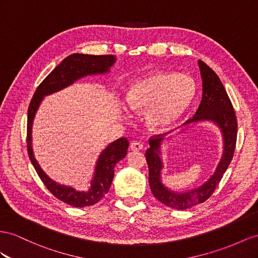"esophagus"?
Returning a JSON list of instances; mask_svg holds the SVG:
<instances>
[{
    "instance_id": "obj_1",
    "label": "esophagus",
    "mask_w": 258,
    "mask_h": 258,
    "mask_svg": "<svg viewBox=\"0 0 258 258\" xmlns=\"http://www.w3.org/2000/svg\"><path fill=\"white\" fill-rule=\"evenodd\" d=\"M143 147H144V145L140 142H132L131 146H130L131 150H142Z\"/></svg>"
}]
</instances>
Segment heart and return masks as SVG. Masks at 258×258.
Returning <instances> with one entry per match:
<instances>
[{"instance_id":"b5f03b06","label":"heart","mask_w":258,"mask_h":258,"mask_svg":"<svg viewBox=\"0 0 258 258\" xmlns=\"http://www.w3.org/2000/svg\"><path fill=\"white\" fill-rule=\"evenodd\" d=\"M196 94L194 79L185 74L155 72L132 83L127 90L128 108L146 111V121L153 128L172 126L192 104Z\"/></svg>"}]
</instances>
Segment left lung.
I'll return each instance as SVG.
<instances>
[{
	"label": "left lung",
	"mask_w": 258,
	"mask_h": 258,
	"mask_svg": "<svg viewBox=\"0 0 258 258\" xmlns=\"http://www.w3.org/2000/svg\"><path fill=\"white\" fill-rule=\"evenodd\" d=\"M203 81V95L200 105L194 116L185 122V127L177 134L194 126L195 124L208 122L219 130L222 137V155L216 170L201 185L190 189L174 190L166 186L162 182V145L172 137L150 138L149 148L146 151V160L149 168V186L151 193L160 203L174 209H187L204 203L214 193L215 188L222 179L229 164L232 160L235 143L237 123L229 96L216 73L203 61H198ZM162 136V135H159Z\"/></svg>",
	"instance_id": "left-lung-1"
}]
</instances>
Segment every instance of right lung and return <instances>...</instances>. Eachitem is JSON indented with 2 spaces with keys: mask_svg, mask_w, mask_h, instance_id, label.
<instances>
[{
  "mask_svg": "<svg viewBox=\"0 0 258 258\" xmlns=\"http://www.w3.org/2000/svg\"><path fill=\"white\" fill-rule=\"evenodd\" d=\"M115 62V55H90L83 53L69 55L39 85L29 104L27 120V148L29 159L45 187L58 200L73 207L91 206L108 193L112 180H113L115 164L126 156L130 143L125 137H121L110 143L98 156L88 189L77 190L72 186L53 181L42 170L32 149V125H34L36 114L44 97L69 87L84 77L108 74Z\"/></svg>",
  "mask_w": 258,
  "mask_h": 258,
  "instance_id": "right-lung-1",
  "label": "right lung"
}]
</instances>
